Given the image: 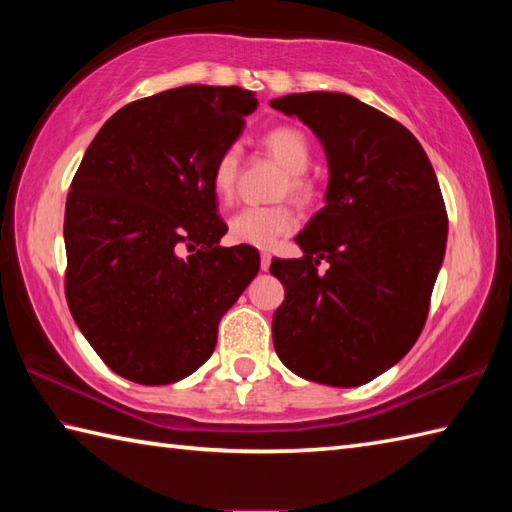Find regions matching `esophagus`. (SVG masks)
I'll list each match as a JSON object with an SVG mask.
<instances>
[{
    "instance_id": "obj_1",
    "label": "esophagus",
    "mask_w": 512,
    "mask_h": 512,
    "mask_svg": "<svg viewBox=\"0 0 512 512\" xmlns=\"http://www.w3.org/2000/svg\"><path fill=\"white\" fill-rule=\"evenodd\" d=\"M270 262H273V257H270V253H262V262H259V268H262L264 273H266V270L270 268Z\"/></svg>"
}]
</instances>
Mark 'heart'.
<instances>
[{"label":"heart","instance_id":"1","mask_svg":"<svg viewBox=\"0 0 512 512\" xmlns=\"http://www.w3.org/2000/svg\"><path fill=\"white\" fill-rule=\"evenodd\" d=\"M264 147L273 154L281 167L288 171L284 191L299 202L310 198V184L303 173L308 171L312 151L306 134L297 127H275L268 129L262 138ZM239 173V149L226 147L220 158L215 160L211 171L213 191L220 200H228L235 191ZM297 226L295 215L284 204L277 206H244L228 220V239L235 244L270 248L277 244L279 237L288 235Z\"/></svg>","mask_w":512,"mask_h":512}]
</instances>
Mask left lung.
<instances>
[{
  "mask_svg": "<svg viewBox=\"0 0 512 512\" xmlns=\"http://www.w3.org/2000/svg\"><path fill=\"white\" fill-rule=\"evenodd\" d=\"M270 107L312 129L330 169L325 206L297 235L303 257L270 264L286 290L275 350L306 380L365 385L427 321L449 233L436 171L407 127L350 94H288Z\"/></svg>",
  "mask_w": 512,
  "mask_h": 512,
  "instance_id": "8db88e82",
  "label": "left lung"
}]
</instances>
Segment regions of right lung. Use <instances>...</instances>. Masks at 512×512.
<instances>
[{"mask_svg": "<svg viewBox=\"0 0 512 512\" xmlns=\"http://www.w3.org/2000/svg\"><path fill=\"white\" fill-rule=\"evenodd\" d=\"M257 99L182 85L121 107L94 136L65 202V297L103 363L140 385L187 378L259 273L253 246L222 248L211 171ZM184 247L195 249L181 257Z\"/></svg>", "mask_w": 512, "mask_h": 512, "instance_id": "right-lung-1", "label": "right lung"}]
</instances>
